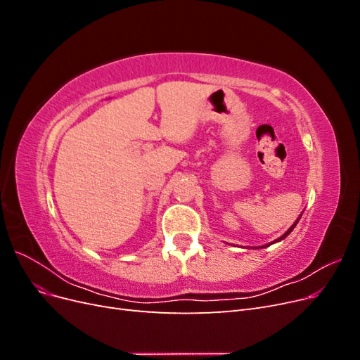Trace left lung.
Here are the masks:
<instances>
[{"label":"left lung","instance_id":"obj_1","mask_svg":"<svg viewBox=\"0 0 360 360\" xmlns=\"http://www.w3.org/2000/svg\"><path fill=\"white\" fill-rule=\"evenodd\" d=\"M300 217H302V214H300V216L297 217V221H296V222H294V224H292V225H291V226L288 228V230H287V233H284V234H282V236H281L279 238H276V240H275V242H271V243H267V245H263V246H259V248H267V246H270V245H274V243H276V242H281V240H284V238H285V237H287V236H288V234H290V233H291V231L294 230V226H296V225H297V222H299V219H300Z\"/></svg>","mask_w":360,"mask_h":360}]
</instances>
